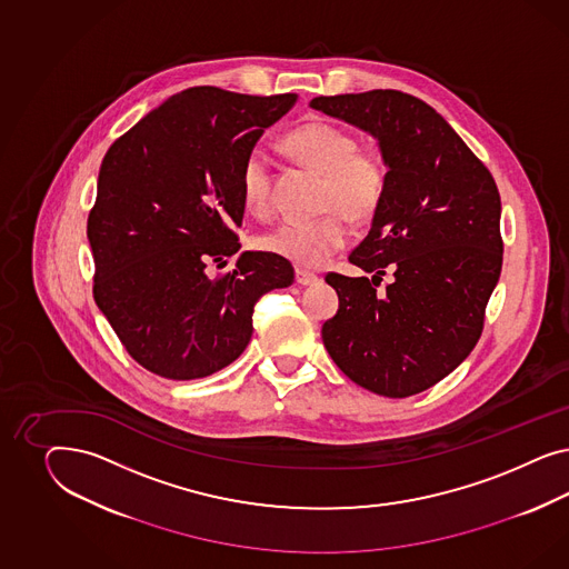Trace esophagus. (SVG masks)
<instances>
[{"label":"esophagus","instance_id":"esophagus-1","mask_svg":"<svg viewBox=\"0 0 569 569\" xmlns=\"http://www.w3.org/2000/svg\"><path fill=\"white\" fill-rule=\"evenodd\" d=\"M317 281H319V277L315 276V273L305 271V269H296V283L298 286H312Z\"/></svg>","mask_w":569,"mask_h":569}]
</instances>
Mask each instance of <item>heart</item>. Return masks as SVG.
I'll use <instances>...</instances> for the list:
<instances>
[{
	"mask_svg": "<svg viewBox=\"0 0 569 569\" xmlns=\"http://www.w3.org/2000/svg\"><path fill=\"white\" fill-rule=\"evenodd\" d=\"M283 143L300 162L326 174L321 210L328 212L310 221L277 224L260 236L259 246L298 267L319 269L348 243V217L362 221L378 210L388 183V167L376 148H357V138L333 122H305L290 131ZM240 191L250 214L262 219L271 212L273 177L269 156L262 150L246 156Z\"/></svg>",
	"mask_w": 569,
	"mask_h": 569,
	"instance_id": "1",
	"label": "heart"
}]
</instances>
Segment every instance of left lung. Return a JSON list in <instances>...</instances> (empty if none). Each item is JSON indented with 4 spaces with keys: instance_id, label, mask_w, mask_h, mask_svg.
Segmentation results:
<instances>
[{
    "instance_id": "1",
    "label": "left lung",
    "mask_w": 569,
    "mask_h": 569,
    "mask_svg": "<svg viewBox=\"0 0 569 569\" xmlns=\"http://www.w3.org/2000/svg\"><path fill=\"white\" fill-rule=\"evenodd\" d=\"M310 108L378 139L388 167L371 229L348 257L373 277H326L340 307L323 323V345L365 390L413 397L447 378L480 340L502 267L497 183L415 96L373 89L319 96ZM388 263L396 281L379 295Z\"/></svg>"
}]
</instances>
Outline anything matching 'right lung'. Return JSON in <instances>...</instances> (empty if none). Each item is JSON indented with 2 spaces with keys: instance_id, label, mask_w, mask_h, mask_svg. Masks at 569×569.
Instances as JSON below:
<instances>
[{
  "instance_id": "add662e5",
  "label": "right lung",
  "mask_w": 569,
  "mask_h": 569,
  "mask_svg": "<svg viewBox=\"0 0 569 569\" xmlns=\"http://www.w3.org/2000/svg\"><path fill=\"white\" fill-rule=\"evenodd\" d=\"M298 100L191 87L117 139L98 177L87 238L93 298L136 361L167 379L207 378L252 338L262 293L292 286V264L241 252L240 172L267 127Z\"/></svg>"
}]
</instances>
